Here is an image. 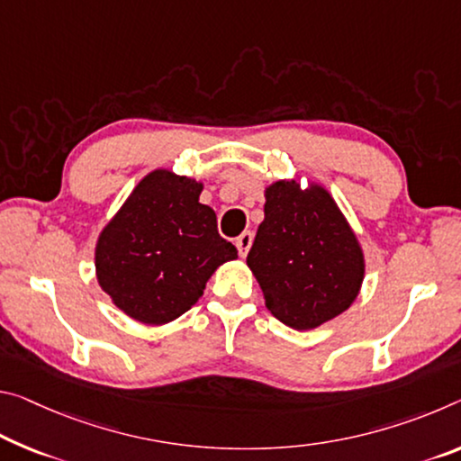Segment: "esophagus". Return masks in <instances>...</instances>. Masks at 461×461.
Wrapping results in <instances>:
<instances>
[{"label":"esophagus","instance_id":"34e87169","mask_svg":"<svg viewBox=\"0 0 461 461\" xmlns=\"http://www.w3.org/2000/svg\"><path fill=\"white\" fill-rule=\"evenodd\" d=\"M252 240H254V236L250 231H244L242 236L236 238V248H238L240 257H246L248 250H250V246H252Z\"/></svg>","mask_w":461,"mask_h":461}]
</instances>
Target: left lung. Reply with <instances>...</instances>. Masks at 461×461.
<instances>
[{"label":"left lung","instance_id":"left-lung-1","mask_svg":"<svg viewBox=\"0 0 461 461\" xmlns=\"http://www.w3.org/2000/svg\"><path fill=\"white\" fill-rule=\"evenodd\" d=\"M265 221L246 265L268 312L295 330H312L350 308L365 258L347 217L324 186L276 180L265 188Z\"/></svg>","mask_w":461,"mask_h":461}]
</instances>
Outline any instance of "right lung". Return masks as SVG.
<instances>
[{
    "label": "right lung",
    "mask_w": 461,
    "mask_h": 461,
    "mask_svg": "<svg viewBox=\"0 0 461 461\" xmlns=\"http://www.w3.org/2000/svg\"><path fill=\"white\" fill-rule=\"evenodd\" d=\"M203 182L170 170L149 172L104 225L96 242L102 291L129 318L162 326L199 302L204 285L238 250L199 203Z\"/></svg>",
    "instance_id": "add662e5"
}]
</instances>
